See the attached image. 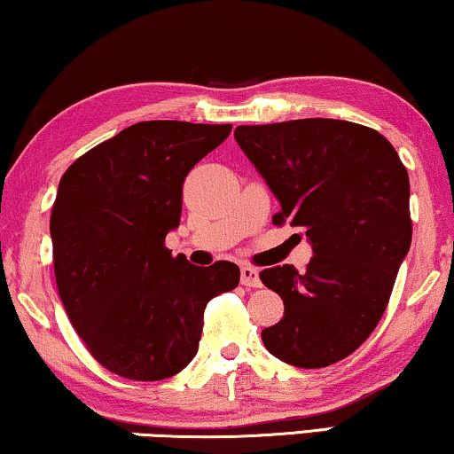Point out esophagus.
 Here are the masks:
<instances>
[{
  "mask_svg": "<svg viewBox=\"0 0 454 454\" xmlns=\"http://www.w3.org/2000/svg\"><path fill=\"white\" fill-rule=\"evenodd\" d=\"M239 281L244 287H260V275L254 266H241L239 270Z\"/></svg>",
  "mask_w": 454,
  "mask_h": 454,
  "instance_id": "34e87169",
  "label": "esophagus"
}]
</instances>
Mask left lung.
Wrapping results in <instances>:
<instances>
[{"label":"left lung","mask_w":454,"mask_h":454,"mask_svg":"<svg viewBox=\"0 0 454 454\" xmlns=\"http://www.w3.org/2000/svg\"><path fill=\"white\" fill-rule=\"evenodd\" d=\"M235 140L281 204L275 221L300 227L314 256L260 278L285 303L262 331L272 356L325 368L370 337L411 246L409 176L376 129L343 120L238 126Z\"/></svg>","instance_id":"8db88e82"}]
</instances>
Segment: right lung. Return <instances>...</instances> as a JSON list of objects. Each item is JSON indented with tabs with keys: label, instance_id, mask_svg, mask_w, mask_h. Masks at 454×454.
<instances>
[{
	"label": "right lung",
	"instance_id": "obj_1",
	"mask_svg": "<svg viewBox=\"0 0 454 454\" xmlns=\"http://www.w3.org/2000/svg\"><path fill=\"white\" fill-rule=\"evenodd\" d=\"M231 126L140 121L74 160L51 210L58 291L92 357L129 380H163L198 351L204 308L238 287V264L173 258L182 185Z\"/></svg>",
	"mask_w": 454,
	"mask_h": 454
}]
</instances>
